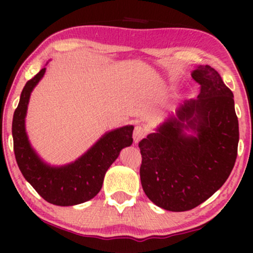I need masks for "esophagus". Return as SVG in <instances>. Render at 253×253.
<instances>
[{
	"label": "esophagus",
	"instance_id": "obj_1",
	"mask_svg": "<svg viewBox=\"0 0 253 253\" xmlns=\"http://www.w3.org/2000/svg\"><path fill=\"white\" fill-rule=\"evenodd\" d=\"M145 135H146V129L144 127L136 126L134 130H133V140H134L135 144H139V141L145 138Z\"/></svg>",
	"mask_w": 253,
	"mask_h": 253
}]
</instances>
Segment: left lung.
<instances>
[{"mask_svg":"<svg viewBox=\"0 0 253 253\" xmlns=\"http://www.w3.org/2000/svg\"><path fill=\"white\" fill-rule=\"evenodd\" d=\"M191 77L201 85L197 98L183 101L139 143L145 194L170 211L193 210L210 199L237 159L239 125L233 92L210 65L197 66Z\"/></svg>","mask_w":253,"mask_h":253,"instance_id":"left-lung-1","label":"left lung"}]
</instances>
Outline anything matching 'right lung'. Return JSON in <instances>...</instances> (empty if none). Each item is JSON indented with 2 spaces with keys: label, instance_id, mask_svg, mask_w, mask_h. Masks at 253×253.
Instances as JSON below:
<instances>
[{
  "label": "right lung",
  "instance_id": "1",
  "mask_svg": "<svg viewBox=\"0 0 253 253\" xmlns=\"http://www.w3.org/2000/svg\"><path fill=\"white\" fill-rule=\"evenodd\" d=\"M45 72L43 66L26 83L19 106L14 112L11 133L16 163L26 181L43 200L56 206L80 205L91 200L101 190L107 170L117 161L121 150L132 145L134 126L127 125L108 130L71 163L48 164L38 155L26 132V115L31 94Z\"/></svg>",
  "mask_w": 253,
  "mask_h": 253
}]
</instances>
